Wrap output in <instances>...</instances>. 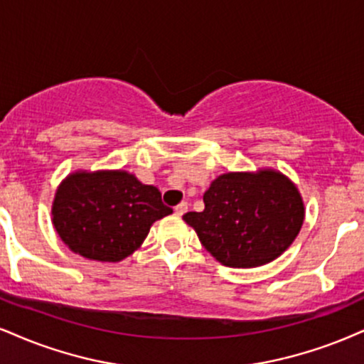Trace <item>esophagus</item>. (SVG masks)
<instances>
[{
    "label": "esophagus",
    "mask_w": 364,
    "mask_h": 364,
    "mask_svg": "<svg viewBox=\"0 0 364 364\" xmlns=\"http://www.w3.org/2000/svg\"><path fill=\"white\" fill-rule=\"evenodd\" d=\"M187 209H189V204H187L186 200H182L181 204L175 205V214H177V216H182V214L187 213Z\"/></svg>",
    "instance_id": "34e87169"
}]
</instances>
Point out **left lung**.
<instances>
[{"label": "left lung", "instance_id": "8db88e82", "mask_svg": "<svg viewBox=\"0 0 364 364\" xmlns=\"http://www.w3.org/2000/svg\"><path fill=\"white\" fill-rule=\"evenodd\" d=\"M203 213L183 214L224 267L255 268L280 257L300 232L306 205L280 170L228 172L210 182Z\"/></svg>", "mask_w": 364, "mask_h": 364}]
</instances>
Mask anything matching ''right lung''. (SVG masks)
I'll return each mask as SVG.
<instances>
[{
	"label": "right lung",
	"instance_id": "right-lung-1",
	"mask_svg": "<svg viewBox=\"0 0 364 364\" xmlns=\"http://www.w3.org/2000/svg\"><path fill=\"white\" fill-rule=\"evenodd\" d=\"M172 214L160 191L127 170H75L58 183L52 224L70 251L116 263L140 248L151 224Z\"/></svg>",
	"mask_w": 364,
	"mask_h": 364
}]
</instances>
